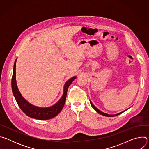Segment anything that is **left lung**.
I'll use <instances>...</instances> for the list:
<instances>
[{
  "mask_svg": "<svg viewBox=\"0 0 149 149\" xmlns=\"http://www.w3.org/2000/svg\"><path fill=\"white\" fill-rule=\"evenodd\" d=\"M90 104H91V106L93 107V108L98 113V114H101V115H102V116H106V117H114V116H118V115H119V114H121L122 113H123V112H124L125 110H124V111H122V112H121V113H118V114H113V115H111V114H107V113H103V112H102L101 111H100V110H98L97 107H95V106L94 105V104L92 103V102L91 101H90Z\"/></svg>",
  "mask_w": 149,
  "mask_h": 149,
  "instance_id": "8db88e82",
  "label": "left lung"
}]
</instances>
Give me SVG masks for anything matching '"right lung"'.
I'll return each mask as SVG.
<instances>
[{
    "label": "right lung",
    "instance_id": "add662e5",
    "mask_svg": "<svg viewBox=\"0 0 149 149\" xmlns=\"http://www.w3.org/2000/svg\"><path fill=\"white\" fill-rule=\"evenodd\" d=\"M17 59L15 60L13 75L12 78V90L13 95L16 99V101L19 105L20 109L28 117L40 120H46L52 118L56 116L62 110L63 107L66 101L67 93L68 88L70 87L71 83L76 79L77 77L74 76L68 79L65 84L64 87H63V93L62 97L59 100L55 103L54 105L48 107H36L29 103L27 100H26L22 95H21L19 90H18L16 81V62Z\"/></svg>",
    "mask_w": 149,
    "mask_h": 149
}]
</instances>
